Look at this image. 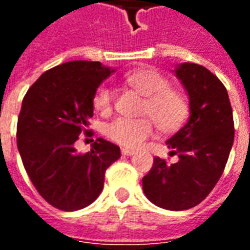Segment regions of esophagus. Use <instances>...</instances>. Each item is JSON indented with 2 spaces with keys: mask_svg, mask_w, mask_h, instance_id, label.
I'll return each instance as SVG.
<instances>
[{
  "mask_svg": "<svg viewBox=\"0 0 250 250\" xmlns=\"http://www.w3.org/2000/svg\"><path fill=\"white\" fill-rule=\"evenodd\" d=\"M122 154H123V155H134L135 151H134V150H130V148H122Z\"/></svg>",
  "mask_w": 250,
  "mask_h": 250,
  "instance_id": "obj_1",
  "label": "esophagus"
}]
</instances>
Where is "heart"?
I'll return each mask as SVG.
<instances>
[{
    "mask_svg": "<svg viewBox=\"0 0 250 250\" xmlns=\"http://www.w3.org/2000/svg\"><path fill=\"white\" fill-rule=\"evenodd\" d=\"M125 83L146 98L141 115L151 118L159 130L173 132L182 125L188 112V100L177 89L170 88L163 75L152 68H141L128 73ZM92 103L96 111L108 114L114 104L112 91L105 85L99 87ZM148 118H118L105 125V135L120 146L136 148L152 134L154 125Z\"/></svg>",
    "mask_w": 250,
    "mask_h": 250,
    "instance_id": "1",
    "label": "heart"
}]
</instances>
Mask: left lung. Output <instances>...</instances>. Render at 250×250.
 <instances>
[{"label": "left lung", "instance_id": "8db88e82", "mask_svg": "<svg viewBox=\"0 0 250 250\" xmlns=\"http://www.w3.org/2000/svg\"><path fill=\"white\" fill-rule=\"evenodd\" d=\"M175 75L188 95V123L167 139L178 162L159 157L143 177V191L152 204L167 210H188L214 188L234 141L233 112L225 85L211 72L194 62H182Z\"/></svg>", "mask_w": 250, "mask_h": 250}]
</instances>
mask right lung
I'll use <instances>...</instances> for the list:
<instances>
[{
    "instance_id": "1",
    "label": "right lung",
    "mask_w": 250,
    "mask_h": 250,
    "mask_svg": "<svg viewBox=\"0 0 250 250\" xmlns=\"http://www.w3.org/2000/svg\"><path fill=\"white\" fill-rule=\"evenodd\" d=\"M114 72L99 62H64L44 72L24 96L17 122V147L42 198L64 211L91 205L102 193L105 170L120 148L99 138L91 151L73 147L87 134L93 95Z\"/></svg>"
}]
</instances>
